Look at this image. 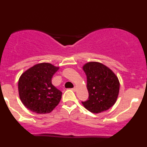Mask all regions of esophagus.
<instances>
[{"mask_svg":"<svg viewBox=\"0 0 147 147\" xmlns=\"http://www.w3.org/2000/svg\"><path fill=\"white\" fill-rule=\"evenodd\" d=\"M72 90L73 91V92H76V91H77V87H76V86H75V87H74V88H72Z\"/></svg>","mask_w":147,"mask_h":147,"instance_id":"esophagus-1","label":"esophagus"}]
</instances>
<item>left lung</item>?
<instances>
[{
	"mask_svg": "<svg viewBox=\"0 0 147 147\" xmlns=\"http://www.w3.org/2000/svg\"><path fill=\"white\" fill-rule=\"evenodd\" d=\"M82 68L86 75L89 98L82 103L94 113L107 111L118 98L120 89L118 77L109 67L98 62H89Z\"/></svg>",
	"mask_w": 147,
	"mask_h": 147,
	"instance_id": "8db88e82",
	"label": "left lung"
}]
</instances>
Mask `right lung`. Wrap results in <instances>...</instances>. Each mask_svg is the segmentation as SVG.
<instances>
[{
    "label": "right lung",
    "instance_id": "add662e5",
    "mask_svg": "<svg viewBox=\"0 0 147 147\" xmlns=\"http://www.w3.org/2000/svg\"><path fill=\"white\" fill-rule=\"evenodd\" d=\"M59 67L48 63H38L23 72L18 81L22 103L38 114L49 113L61 101L62 92L51 82Z\"/></svg>",
    "mask_w": 147,
    "mask_h": 147
}]
</instances>
